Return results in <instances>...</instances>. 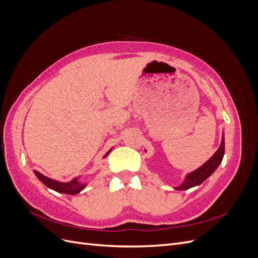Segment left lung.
Masks as SVG:
<instances>
[{"mask_svg":"<svg viewBox=\"0 0 258 258\" xmlns=\"http://www.w3.org/2000/svg\"><path fill=\"white\" fill-rule=\"evenodd\" d=\"M224 151H225V147H224V143H222V150H221V155H220V157H218V160H217V162H216V165H215V168H213L214 170L217 168V166L220 165L221 163V161H222V159H223V156H224ZM186 187H189L188 185H187Z\"/></svg>","mask_w":258,"mask_h":258,"instance_id":"obj_1","label":"left lung"}]
</instances>
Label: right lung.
<instances>
[{"label": "right lung", "mask_w": 258, "mask_h": 258, "mask_svg": "<svg viewBox=\"0 0 258 258\" xmlns=\"http://www.w3.org/2000/svg\"><path fill=\"white\" fill-rule=\"evenodd\" d=\"M41 178L43 179V182L47 185V186H49V187H51V188H53V189H56V190H61V191H66V192H69V191H71V189L73 188V184L69 187V184H60V183H57L56 181H50L49 178H47V177H45V176H41ZM66 186V188L64 189V187Z\"/></svg>", "instance_id": "add662e5"}]
</instances>
